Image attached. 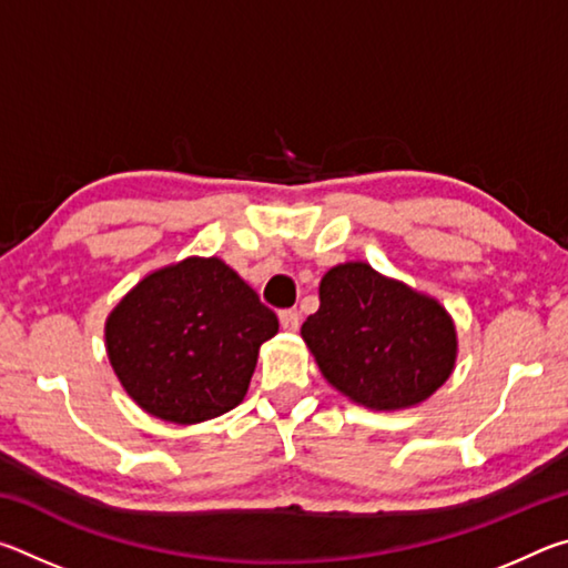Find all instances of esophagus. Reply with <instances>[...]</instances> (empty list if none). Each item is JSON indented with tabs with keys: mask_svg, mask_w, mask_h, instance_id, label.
Listing matches in <instances>:
<instances>
[{
	"mask_svg": "<svg viewBox=\"0 0 568 568\" xmlns=\"http://www.w3.org/2000/svg\"><path fill=\"white\" fill-rule=\"evenodd\" d=\"M281 325L283 331L295 333L301 328V315H297V311H281Z\"/></svg>",
	"mask_w": 568,
	"mask_h": 568,
	"instance_id": "obj_1",
	"label": "esophagus"
}]
</instances>
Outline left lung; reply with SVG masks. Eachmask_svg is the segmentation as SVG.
I'll use <instances>...</instances> for the list:
<instances>
[{
  "label": "left lung",
  "mask_w": 568,
  "mask_h": 568,
  "mask_svg": "<svg viewBox=\"0 0 568 568\" xmlns=\"http://www.w3.org/2000/svg\"><path fill=\"white\" fill-rule=\"evenodd\" d=\"M301 335L323 378L371 410L428 400L456 368L458 333L436 297L351 261L331 267Z\"/></svg>",
  "instance_id": "obj_1"
}]
</instances>
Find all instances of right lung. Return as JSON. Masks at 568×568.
I'll list each match as a JSON object with an SVG mask.
<instances>
[{
  "label": "right lung",
  "mask_w": 568,
  "mask_h": 568,
  "mask_svg": "<svg viewBox=\"0 0 568 568\" xmlns=\"http://www.w3.org/2000/svg\"><path fill=\"white\" fill-rule=\"evenodd\" d=\"M277 315L220 257L148 273L104 321L114 376L160 420L192 426L243 403Z\"/></svg>",
  "instance_id": "right-lung-1"
}]
</instances>
